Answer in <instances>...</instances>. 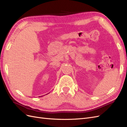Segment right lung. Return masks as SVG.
<instances>
[{
	"mask_svg": "<svg viewBox=\"0 0 127 127\" xmlns=\"http://www.w3.org/2000/svg\"><path fill=\"white\" fill-rule=\"evenodd\" d=\"M39 97H40V96H39Z\"/></svg>",
	"mask_w": 127,
	"mask_h": 127,
	"instance_id": "obj_1",
	"label": "right lung"
}]
</instances>
